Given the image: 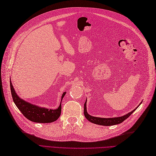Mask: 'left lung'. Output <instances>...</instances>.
Masks as SVG:
<instances>
[{"label":"left lung","mask_w":156,"mask_h":156,"mask_svg":"<svg viewBox=\"0 0 156 156\" xmlns=\"http://www.w3.org/2000/svg\"><path fill=\"white\" fill-rule=\"evenodd\" d=\"M136 108H135L134 110L131 111L130 112H129V113H127V115H125L123 116H122V117H114V118L96 117H93V116L90 115L87 112V101H86L85 103H84V114L85 117L87 118V120L92 122V123L100 125H105V126H111V125H115L121 123L122 122H123L125 119H127L129 117V116L133 113V112L135 110H136Z\"/></svg>","instance_id":"obj_1"}]
</instances>
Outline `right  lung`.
Segmentation results:
<instances>
[{
  "label": "right lung",
  "mask_w": 156,
  "mask_h": 156,
  "mask_svg": "<svg viewBox=\"0 0 156 156\" xmlns=\"http://www.w3.org/2000/svg\"><path fill=\"white\" fill-rule=\"evenodd\" d=\"M10 87H11L12 100L15 105L22 112V114L29 120L35 122H39V123H49V122L56 121L60 116L62 111L61 103L59 107L56 109H49L38 107L37 105L29 103L19 98L12 87L11 81H10ZM66 93V92L63 93L62 100Z\"/></svg>",
  "instance_id": "add662e5"
}]
</instances>
